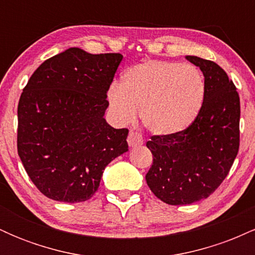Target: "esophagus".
<instances>
[{
    "label": "esophagus",
    "instance_id": "1",
    "mask_svg": "<svg viewBox=\"0 0 255 255\" xmlns=\"http://www.w3.org/2000/svg\"><path fill=\"white\" fill-rule=\"evenodd\" d=\"M128 145L130 146V147H135V146H140L142 145V136L140 135L139 133H136V131H130L129 135H128Z\"/></svg>",
    "mask_w": 255,
    "mask_h": 255
}]
</instances>
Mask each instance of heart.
Listing matches in <instances>:
<instances>
[{"mask_svg": "<svg viewBox=\"0 0 255 255\" xmlns=\"http://www.w3.org/2000/svg\"><path fill=\"white\" fill-rule=\"evenodd\" d=\"M203 73L193 64L150 60L129 67L121 85H111L108 101L120 124H130L140 109L151 133L166 136L186 130L198 118L205 99Z\"/></svg>", "mask_w": 255, "mask_h": 255, "instance_id": "obj_1", "label": "heart"}]
</instances>
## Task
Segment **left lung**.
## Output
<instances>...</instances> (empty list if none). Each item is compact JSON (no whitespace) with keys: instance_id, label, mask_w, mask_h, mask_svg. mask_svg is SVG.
<instances>
[{"instance_id":"8db88e82","label":"left lung","mask_w":255,"mask_h":255,"mask_svg":"<svg viewBox=\"0 0 255 255\" xmlns=\"http://www.w3.org/2000/svg\"><path fill=\"white\" fill-rule=\"evenodd\" d=\"M205 78V99L198 118L174 135H154L146 146L153 164L146 182L169 205L197 203L211 195L227 177L240 146V97L217 63L186 56Z\"/></svg>"}]
</instances>
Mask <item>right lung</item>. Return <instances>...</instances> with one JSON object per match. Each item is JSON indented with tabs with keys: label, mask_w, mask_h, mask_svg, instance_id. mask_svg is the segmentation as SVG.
Here are the masks:
<instances>
[{
	"label": "right lung",
	"mask_w": 255,
	"mask_h": 255,
	"mask_svg": "<svg viewBox=\"0 0 255 255\" xmlns=\"http://www.w3.org/2000/svg\"><path fill=\"white\" fill-rule=\"evenodd\" d=\"M121 54L69 48L44 61L17 105V153L45 197L81 203L97 192L111 160L128 151V129L105 121L107 92Z\"/></svg>",
	"instance_id": "1"
}]
</instances>
